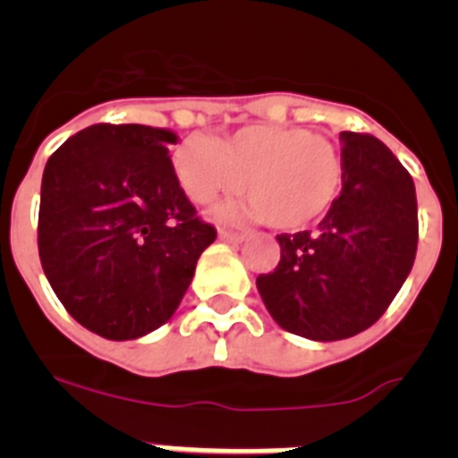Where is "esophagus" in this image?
Instances as JSON below:
<instances>
[{"label": "esophagus", "mask_w": 458, "mask_h": 458, "mask_svg": "<svg viewBox=\"0 0 458 458\" xmlns=\"http://www.w3.org/2000/svg\"><path fill=\"white\" fill-rule=\"evenodd\" d=\"M220 238L226 242H242L245 241V233H238V232H229V229H220Z\"/></svg>", "instance_id": "esophagus-1"}]
</instances>
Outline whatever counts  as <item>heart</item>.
Listing matches in <instances>:
<instances>
[{"label":"heart","mask_w":458,"mask_h":458,"mask_svg":"<svg viewBox=\"0 0 458 458\" xmlns=\"http://www.w3.org/2000/svg\"><path fill=\"white\" fill-rule=\"evenodd\" d=\"M174 172L194 204H208L241 188L238 204H222V220H268L282 232H298L326 216L344 183L337 147L301 125H242L225 140L185 137L174 148Z\"/></svg>","instance_id":"b5f03b06"}]
</instances>
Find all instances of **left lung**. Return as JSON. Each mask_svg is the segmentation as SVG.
Masks as SVG:
<instances>
[{
  "mask_svg": "<svg viewBox=\"0 0 458 458\" xmlns=\"http://www.w3.org/2000/svg\"><path fill=\"white\" fill-rule=\"evenodd\" d=\"M342 192L317 232L277 236L282 257L257 289L279 327L337 342L374 326L418 252L411 174L380 140L342 132Z\"/></svg>",
  "mask_w": 458,
  "mask_h": 458,
  "instance_id": "left-lung-1",
  "label": "left lung"
}]
</instances>
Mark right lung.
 Instances as JSON below:
<instances>
[{"label": "right lung", "instance_id": "obj_1", "mask_svg": "<svg viewBox=\"0 0 458 458\" xmlns=\"http://www.w3.org/2000/svg\"><path fill=\"white\" fill-rule=\"evenodd\" d=\"M176 135L96 123L50 156L40 183L38 254L68 314L105 339H137L174 317L216 229L174 172Z\"/></svg>", "mask_w": 458, "mask_h": 458}]
</instances>
